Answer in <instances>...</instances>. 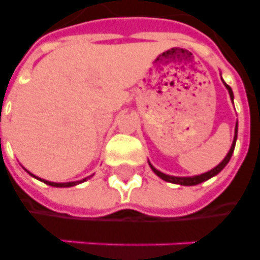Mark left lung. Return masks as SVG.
<instances>
[{
	"label": "left lung",
	"instance_id": "obj_1",
	"mask_svg": "<svg viewBox=\"0 0 260 260\" xmlns=\"http://www.w3.org/2000/svg\"><path fill=\"white\" fill-rule=\"evenodd\" d=\"M224 82V81H222ZM224 85L225 88L228 89V93H230V96H231V101H234V93H233V89L230 88V85H227L225 82H224ZM237 134H238V124L235 126V136H234V141H233V145H231V148L228 151V154L225 155V158L222 159L221 162L218 164L215 168H213L211 171L209 172H206V174H202V175H196V176H185V178H182V176H171V175H167V174H162L161 171H158L155 169L150 162V167L151 169L154 171V174L158 175L161 179L167 180V182H171V183H175V185H182V186H194V185H199V183H202L204 180L210 179V178H213L217 174H220L222 169L225 168V165L230 162V159H231V155H233L234 152V148H235V143H237Z\"/></svg>",
	"mask_w": 260,
	"mask_h": 260
}]
</instances>
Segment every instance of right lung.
I'll use <instances>...</instances> for the list:
<instances>
[{
	"instance_id": "right-lung-1",
	"label": "right lung",
	"mask_w": 260,
	"mask_h": 260,
	"mask_svg": "<svg viewBox=\"0 0 260 260\" xmlns=\"http://www.w3.org/2000/svg\"><path fill=\"white\" fill-rule=\"evenodd\" d=\"M30 174V172H29ZM32 175V174H30ZM33 178H38V176H35V175H32ZM88 178H91V176H88ZM88 178H85V179L82 180H77V182H67V183H56V182H49V180H45V179H40V178H38L39 180H42V182H45L46 185L49 186H54V187H71V186H75L78 185V183H82V182H85Z\"/></svg>"
}]
</instances>
